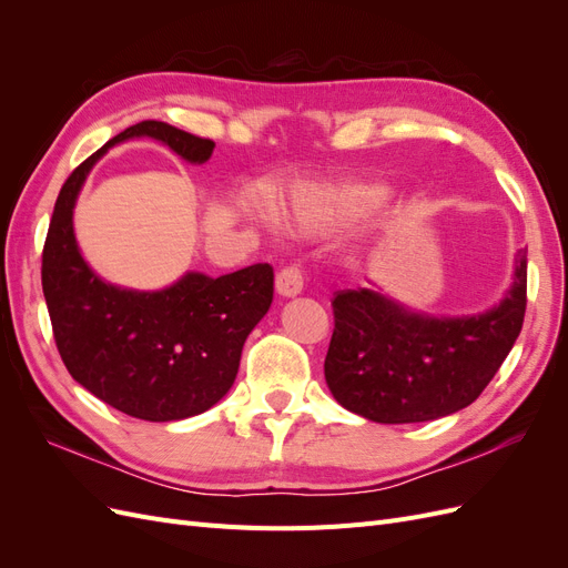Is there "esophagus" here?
I'll use <instances>...</instances> for the list:
<instances>
[{"label": "esophagus", "mask_w": 568, "mask_h": 568, "mask_svg": "<svg viewBox=\"0 0 568 568\" xmlns=\"http://www.w3.org/2000/svg\"><path fill=\"white\" fill-rule=\"evenodd\" d=\"M280 296H298L303 291V270L298 265H286L277 272V280H274Z\"/></svg>", "instance_id": "1"}]
</instances>
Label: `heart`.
Masks as SVG:
<instances>
[{
    "instance_id": "heart-1",
    "label": "heart",
    "mask_w": 568,
    "mask_h": 568,
    "mask_svg": "<svg viewBox=\"0 0 568 568\" xmlns=\"http://www.w3.org/2000/svg\"><path fill=\"white\" fill-rule=\"evenodd\" d=\"M386 201L379 184H298L282 203V215L303 232H329L374 217Z\"/></svg>"
}]
</instances>
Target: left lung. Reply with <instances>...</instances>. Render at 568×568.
Returning <instances> with one entry per match:
<instances>
[{
    "label": "left lung",
    "mask_w": 568,
    "mask_h": 568,
    "mask_svg": "<svg viewBox=\"0 0 568 568\" xmlns=\"http://www.w3.org/2000/svg\"><path fill=\"white\" fill-rule=\"evenodd\" d=\"M324 379L334 398L379 424L428 422L471 405L517 341L526 255L505 301L476 317L407 313L372 288L338 291Z\"/></svg>",
    "instance_id": "left-lung-1"
}]
</instances>
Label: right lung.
Instances as JSON below:
<instances>
[{"label":"right lung","mask_w":568,"mask_h":568,"mask_svg":"<svg viewBox=\"0 0 568 568\" xmlns=\"http://www.w3.org/2000/svg\"><path fill=\"white\" fill-rule=\"evenodd\" d=\"M130 136H153L184 161L211 159L213 140L161 120L115 134L63 182L42 248V291L65 369L99 400L146 422L211 409L234 384L244 341L270 311L274 270L257 263L213 280L189 272L153 294L101 282L82 261L73 205L90 168Z\"/></svg>","instance_id":"1"}]
</instances>
